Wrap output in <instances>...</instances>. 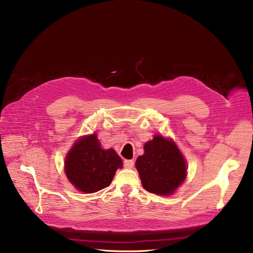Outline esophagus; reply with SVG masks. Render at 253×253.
<instances>
[{
	"mask_svg": "<svg viewBox=\"0 0 253 253\" xmlns=\"http://www.w3.org/2000/svg\"><path fill=\"white\" fill-rule=\"evenodd\" d=\"M124 165L126 168H133L134 166V160L132 159H126L124 162Z\"/></svg>",
	"mask_w": 253,
	"mask_h": 253,
	"instance_id": "obj_1",
	"label": "esophagus"
}]
</instances>
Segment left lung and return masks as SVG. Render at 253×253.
<instances>
[{
  "label": "left lung",
  "mask_w": 253,
  "mask_h": 253,
  "mask_svg": "<svg viewBox=\"0 0 253 253\" xmlns=\"http://www.w3.org/2000/svg\"><path fill=\"white\" fill-rule=\"evenodd\" d=\"M143 188L151 193L170 195L183 181L186 162L175 143L154 136L144 144V154L136 160Z\"/></svg>",
  "instance_id": "8db88e82"
}]
</instances>
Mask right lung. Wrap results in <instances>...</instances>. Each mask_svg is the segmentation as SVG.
<instances>
[{
	"label": "right lung",
	"instance_id": "obj_1",
	"mask_svg": "<svg viewBox=\"0 0 253 253\" xmlns=\"http://www.w3.org/2000/svg\"><path fill=\"white\" fill-rule=\"evenodd\" d=\"M122 160L113 149L103 150L96 134L82 137L67 154L68 180L84 193H94L111 185Z\"/></svg>",
	"mask_w": 253,
	"mask_h": 253
}]
</instances>
